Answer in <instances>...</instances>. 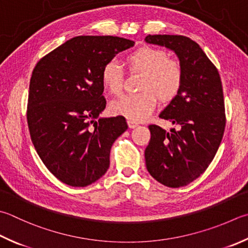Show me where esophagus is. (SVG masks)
<instances>
[{"instance_id": "1", "label": "esophagus", "mask_w": 248, "mask_h": 248, "mask_svg": "<svg viewBox=\"0 0 248 248\" xmlns=\"http://www.w3.org/2000/svg\"><path fill=\"white\" fill-rule=\"evenodd\" d=\"M127 124H128V127L129 128H135V127H137L138 126V124L136 123V122H133V121H127Z\"/></svg>"}]
</instances>
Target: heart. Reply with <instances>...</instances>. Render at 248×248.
I'll use <instances>...</instances> for the list:
<instances>
[{
	"mask_svg": "<svg viewBox=\"0 0 248 248\" xmlns=\"http://www.w3.org/2000/svg\"><path fill=\"white\" fill-rule=\"evenodd\" d=\"M130 70L144 73L140 94H128L112 101L111 112L122 115L133 122H141L148 119L155 109L157 98L167 100L178 93L182 82V69L176 60L168 59L166 51L142 47L130 54L126 59ZM123 68L116 59L105 64L101 71V80L105 87L112 94L118 95L123 88Z\"/></svg>",
	"mask_w": 248,
	"mask_h": 248,
	"instance_id": "obj_1",
	"label": "heart"
}]
</instances>
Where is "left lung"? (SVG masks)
<instances>
[{"label": "left lung", "mask_w": 248, "mask_h": 248, "mask_svg": "<svg viewBox=\"0 0 248 248\" xmlns=\"http://www.w3.org/2000/svg\"><path fill=\"white\" fill-rule=\"evenodd\" d=\"M144 41L174 51L182 69L179 91L160 113L178 129L168 133L150 125L151 139L144 151L153 178L179 188L203 174L221 142L226 126L221 80L206 54L189 37L149 34Z\"/></svg>", "instance_id": "8db88e82"}]
</instances>
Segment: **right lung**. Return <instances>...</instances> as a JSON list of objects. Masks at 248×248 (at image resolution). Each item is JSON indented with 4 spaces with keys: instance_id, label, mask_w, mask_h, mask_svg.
I'll use <instances>...</instances> for the list:
<instances>
[{
    "instance_id": "1",
    "label": "right lung",
    "mask_w": 248,
    "mask_h": 248,
    "mask_svg": "<svg viewBox=\"0 0 248 248\" xmlns=\"http://www.w3.org/2000/svg\"><path fill=\"white\" fill-rule=\"evenodd\" d=\"M134 45L118 36L80 35L36 63L28 126L41 160L63 184L86 186L108 170L112 144L128 126L122 115L99 118L106 108L101 71L116 54Z\"/></svg>"
}]
</instances>
